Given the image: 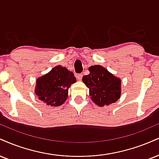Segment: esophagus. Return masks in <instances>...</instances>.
I'll list each match as a JSON object with an SVG mask.
<instances>
[{
	"label": "esophagus",
	"mask_w": 159,
	"mask_h": 159,
	"mask_svg": "<svg viewBox=\"0 0 159 159\" xmlns=\"http://www.w3.org/2000/svg\"><path fill=\"white\" fill-rule=\"evenodd\" d=\"M82 77H83V74L82 73H79V74L76 75V78H77L78 80H81Z\"/></svg>",
	"instance_id": "34e87169"
}]
</instances>
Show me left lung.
Instances as JSON below:
<instances>
[{
    "mask_svg": "<svg viewBox=\"0 0 159 159\" xmlns=\"http://www.w3.org/2000/svg\"><path fill=\"white\" fill-rule=\"evenodd\" d=\"M89 74L84 75L82 81L89 89V96L99 107L108 106L121 96V79L100 65L89 68Z\"/></svg>",
    "mask_w": 159,
    "mask_h": 159,
    "instance_id": "8db88e82",
    "label": "left lung"
}]
</instances>
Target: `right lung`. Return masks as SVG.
<instances>
[{"mask_svg": "<svg viewBox=\"0 0 159 159\" xmlns=\"http://www.w3.org/2000/svg\"><path fill=\"white\" fill-rule=\"evenodd\" d=\"M75 82L74 74L58 65L36 80L35 93L48 106L58 107L66 101L69 88Z\"/></svg>", "mask_w": 159, "mask_h": 159, "instance_id": "add662e5", "label": "right lung"}]
</instances>
